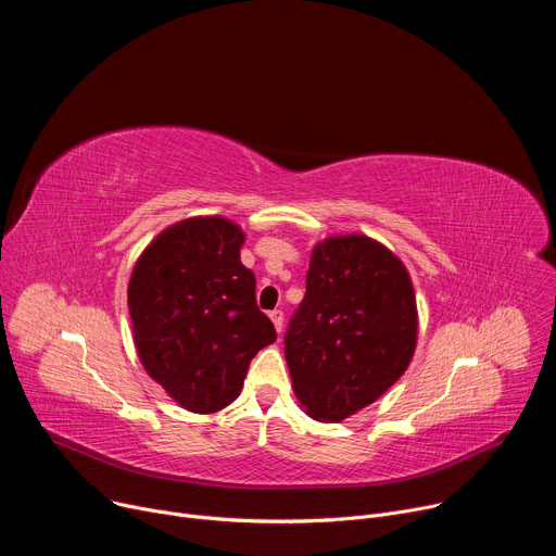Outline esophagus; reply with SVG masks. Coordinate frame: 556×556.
<instances>
[{
    "label": "esophagus",
    "instance_id": "34e87169",
    "mask_svg": "<svg viewBox=\"0 0 556 556\" xmlns=\"http://www.w3.org/2000/svg\"><path fill=\"white\" fill-rule=\"evenodd\" d=\"M268 316H270V321H273L275 330L281 334V330H283V312H281V309H273Z\"/></svg>",
    "mask_w": 556,
    "mask_h": 556
}]
</instances>
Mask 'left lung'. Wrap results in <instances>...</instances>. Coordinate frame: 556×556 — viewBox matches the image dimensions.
<instances>
[{"label": "left lung", "instance_id": "8db88e82", "mask_svg": "<svg viewBox=\"0 0 556 556\" xmlns=\"http://www.w3.org/2000/svg\"><path fill=\"white\" fill-rule=\"evenodd\" d=\"M286 363L303 412L341 422L399 380L418 345V307L401 257L363 232L312 249L305 296L286 332Z\"/></svg>", "mask_w": 556, "mask_h": 556}]
</instances>
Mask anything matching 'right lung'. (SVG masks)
Instances as JSON below:
<instances>
[{
	"mask_svg": "<svg viewBox=\"0 0 556 556\" xmlns=\"http://www.w3.org/2000/svg\"><path fill=\"white\" fill-rule=\"evenodd\" d=\"M244 242V230L222 215L187 217L153 237L129 277L138 358L193 414L228 407L253 356L277 339L240 260Z\"/></svg>",
	"mask_w": 556,
	"mask_h": 556,
	"instance_id": "obj_1",
	"label": "right lung"
}]
</instances>
